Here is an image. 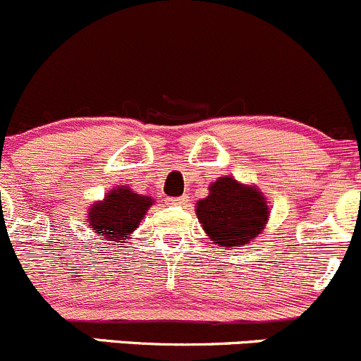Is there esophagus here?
Returning <instances> with one entry per match:
<instances>
[{"label":"esophagus","mask_w":361,"mask_h":361,"mask_svg":"<svg viewBox=\"0 0 361 361\" xmlns=\"http://www.w3.org/2000/svg\"><path fill=\"white\" fill-rule=\"evenodd\" d=\"M190 202V197L188 195H181V197H169L167 199V204L171 206H187Z\"/></svg>","instance_id":"esophagus-1"}]
</instances>
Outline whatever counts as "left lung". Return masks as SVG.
<instances>
[{
  "mask_svg": "<svg viewBox=\"0 0 361 361\" xmlns=\"http://www.w3.org/2000/svg\"><path fill=\"white\" fill-rule=\"evenodd\" d=\"M195 214L207 238L221 250L248 245L262 234L271 216L267 197L257 185L220 176L209 185L207 197L195 204Z\"/></svg>",
  "mask_w": 361,
  "mask_h": 361,
  "instance_id": "1",
  "label": "left lung"
}]
</instances>
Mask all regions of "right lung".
Returning a JSON list of instances; mask_svg holds the SVG:
<instances>
[{
    "label": "right lung",
    "mask_w": 361,
    "mask_h": 361,
    "mask_svg": "<svg viewBox=\"0 0 361 361\" xmlns=\"http://www.w3.org/2000/svg\"><path fill=\"white\" fill-rule=\"evenodd\" d=\"M152 206L154 199L150 195H141L123 185L111 188L103 201L90 204L85 220L90 231L101 235L103 241L127 243Z\"/></svg>",
    "instance_id": "right-lung-1"
}]
</instances>
